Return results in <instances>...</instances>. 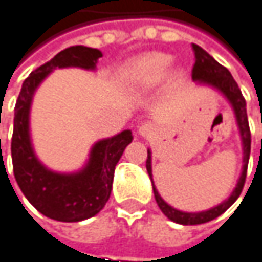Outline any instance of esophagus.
<instances>
[{
    "label": "esophagus",
    "mask_w": 262,
    "mask_h": 262,
    "mask_svg": "<svg viewBox=\"0 0 262 262\" xmlns=\"http://www.w3.org/2000/svg\"><path fill=\"white\" fill-rule=\"evenodd\" d=\"M152 132H154V124H150V122H144V124H141L140 128H138V134H140L141 137H149Z\"/></svg>",
    "instance_id": "34e87169"
}]
</instances>
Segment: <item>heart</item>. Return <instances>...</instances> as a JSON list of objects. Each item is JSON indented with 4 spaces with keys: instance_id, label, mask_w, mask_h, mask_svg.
<instances>
[{
    "instance_id": "obj_1",
    "label": "heart",
    "mask_w": 262,
    "mask_h": 262,
    "mask_svg": "<svg viewBox=\"0 0 262 262\" xmlns=\"http://www.w3.org/2000/svg\"><path fill=\"white\" fill-rule=\"evenodd\" d=\"M174 57L164 52H144L132 59L122 70L124 83L134 91H152L155 90L169 73ZM185 80L183 70H174L167 77V85L176 88Z\"/></svg>"
}]
</instances>
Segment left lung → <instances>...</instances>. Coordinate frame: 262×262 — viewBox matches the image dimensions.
<instances>
[{"label":"left lung","instance_id":"obj_1","mask_svg":"<svg viewBox=\"0 0 262 262\" xmlns=\"http://www.w3.org/2000/svg\"><path fill=\"white\" fill-rule=\"evenodd\" d=\"M192 51H194V59H195V63L192 68V80L197 82L199 85H208V86L214 88L216 91H219L233 108L236 124L239 128L241 141H242V172L237 179L236 188L233 189V192L230 194V197L227 200H224L222 203L216 205V207H213L210 210L199 211V213H186V211H180V210L171 207L169 203H166L163 200V197L160 195V192L157 191V188L154 185V179H152V152H150V149H147L146 169H147V174L152 182L157 205L167 219H171L172 222H177L182 225H197V224L210 222V221L216 219L217 216H221L222 213H225L236 202V199L242 192V188H244V183H246L249 157H250V144H252L246 99L242 96L236 80L233 79V76L230 74V71L225 67H222L219 62H216L211 55L207 51H203L200 46L192 43Z\"/></svg>","mask_w":262,"mask_h":262}]
</instances>
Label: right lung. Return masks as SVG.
<instances>
[{
	"label": "right lung",
	"mask_w": 262,
	"mask_h": 262,
	"mask_svg": "<svg viewBox=\"0 0 262 262\" xmlns=\"http://www.w3.org/2000/svg\"><path fill=\"white\" fill-rule=\"evenodd\" d=\"M102 52L95 48L71 46L29 74L15 104L12 163L21 192L46 217L60 222H79L96 216L110 199L115 167L124 149L132 143V130L93 144L88 161L76 172H55L35 155L31 140V105L40 83L57 68L95 71Z\"/></svg>",
	"instance_id": "right-lung-1"
}]
</instances>
